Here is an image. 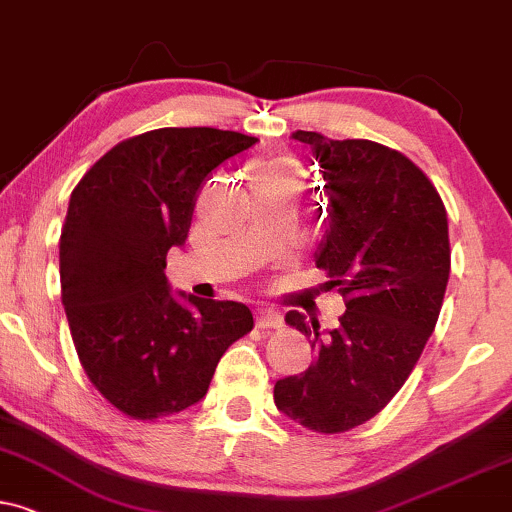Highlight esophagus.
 Masks as SVG:
<instances>
[{
	"label": "esophagus",
	"mask_w": 512,
	"mask_h": 512,
	"mask_svg": "<svg viewBox=\"0 0 512 512\" xmlns=\"http://www.w3.org/2000/svg\"><path fill=\"white\" fill-rule=\"evenodd\" d=\"M256 325L261 327V330H273V327H282V315L273 311V308L261 306L256 311Z\"/></svg>",
	"instance_id": "obj_1"
}]
</instances>
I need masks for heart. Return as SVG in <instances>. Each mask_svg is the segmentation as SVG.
I'll list each match as a JSON object with an SVG mask.
<instances>
[{
    "label": "heart",
    "instance_id": "b5f03b06",
    "mask_svg": "<svg viewBox=\"0 0 512 512\" xmlns=\"http://www.w3.org/2000/svg\"><path fill=\"white\" fill-rule=\"evenodd\" d=\"M246 180H273L296 192L301 187V168L292 159H275L251 168Z\"/></svg>",
    "mask_w": 512,
    "mask_h": 512
}]
</instances>
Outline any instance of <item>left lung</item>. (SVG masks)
<instances>
[{
	"label": "left lung",
	"instance_id": "obj_1",
	"mask_svg": "<svg viewBox=\"0 0 512 512\" xmlns=\"http://www.w3.org/2000/svg\"><path fill=\"white\" fill-rule=\"evenodd\" d=\"M292 140L318 163L325 235L313 258L346 311L332 330L287 313L315 358L275 382V406L308 430L337 434L375 418L418 363L451 273L449 220L427 175L399 151L308 130Z\"/></svg>",
	"mask_w": 512,
	"mask_h": 512
}]
</instances>
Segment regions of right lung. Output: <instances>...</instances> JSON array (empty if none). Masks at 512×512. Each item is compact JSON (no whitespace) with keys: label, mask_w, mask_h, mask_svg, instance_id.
I'll use <instances>...</instances> for the list:
<instances>
[{"label":"right lung","mask_w":512,"mask_h":512,"mask_svg":"<svg viewBox=\"0 0 512 512\" xmlns=\"http://www.w3.org/2000/svg\"><path fill=\"white\" fill-rule=\"evenodd\" d=\"M254 144L232 130L159 128L116 144L73 189L61 301L87 377L130 418L199 403L227 346L254 327L249 306L173 292L166 277L201 182Z\"/></svg>","instance_id":"add662e5"}]
</instances>
